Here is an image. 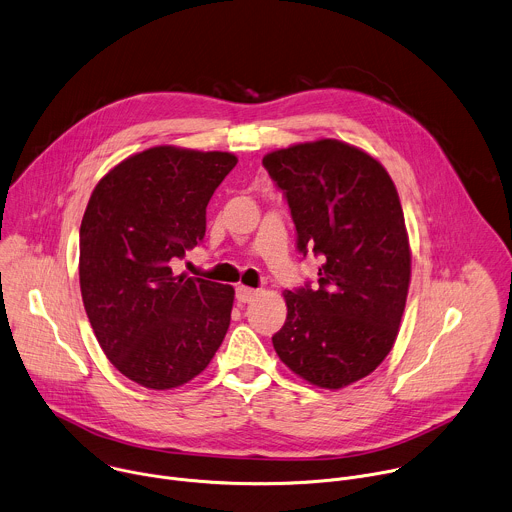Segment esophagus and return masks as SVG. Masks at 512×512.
Wrapping results in <instances>:
<instances>
[{"instance_id": "esophagus-1", "label": "esophagus", "mask_w": 512, "mask_h": 512, "mask_svg": "<svg viewBox=\"0 0 512 512\" xmlns=\"http://www.w3.org/2000/svg\"><path fill=\"white\" fill-rule=\"evenodd\" d=\"M256 294H258V290H254V288L236 286V298H238V302H252Z\"/></svg>"}]
</instances>
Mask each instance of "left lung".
<instances>
[{"instance_id":"left-lung-1","label":"left lung","mask_w":512,"mask_h":512,"mask_svg":"<svg viewBox=\"0 0 512 512\" xmlns=\"http://www.w3.org/2000/svg\"><path fill=\"white\" fill-rule=\"evenodd\" d=\"M282 191L302 258H323L319 284L284 292L288 315L272 345L313 385L339 389L391 351L410 286V244L395 185L367 153L335 141L262 159Z\"/></svg>"}]
</instances>
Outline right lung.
I'll list each match as a JSON object with an SVG mask.
<instances>
[{
	"mask_svg": "<svg viewBox=\"0 0 512 512\" xmlns=\"http://www.w3.org/2000/svg\"><path fill=\"white\" fill-rule=\"evenodd\" d=\"M238 159L153 147L98 181L80 224V290L98 345L131 381L171 389L208 367L234 288L175 276L206 236V208Z\"/></svg>",
	"mask_w": 512,
	"mask_h": 512,
	"instance_id": "right-lung-1",
	"label": "right lung"
}]
</instances>
